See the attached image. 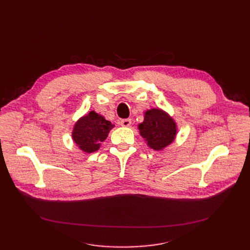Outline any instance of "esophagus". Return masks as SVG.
<instances>
[{"instance_id": "34e87169", "label": "esophagus", "mask_w": 250, "mask_h": 250, "mask_svg": "<svg viewBox=\"0 0 250 250\" xmlns=\"http://www.w3.org/2000/svg\"><path fill=\"white\" fill-rule=\"evenodd\" d=\"M121 125L123 126H129L130 125H132V120H130V118H125V120H122Z\"/></svg>"}]
</instances>
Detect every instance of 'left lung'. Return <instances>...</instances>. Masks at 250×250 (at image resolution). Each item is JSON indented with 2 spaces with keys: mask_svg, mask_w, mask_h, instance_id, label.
Listing matches in <instances>:
<instances>
[{
  "mask_svg": "<svg viewBox=\"0 0 250 250\" xmlns=\"http://www.w3.org/2000/svg\"><path fill=\"white\" fill-rule=\"evenodd\" d=\"M138 128L147 145L156 151L163 150L170 145L177 133L173 118L159 108L145 111L144 122L138 125Z\"/></svg>",
  "mask_w": 250,
  "mask_h": 250,
  "instance_id": "1",
  "label": "left lung"
}]
</instances>
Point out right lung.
<instances>
[{
  "mask_svg": "<svg viewBox=\"0 0 250 250\" xmlns=\"http://www.w3.org/2000/svg\"><path fill=\"white\" fill-rule=\"evenodd\" d=\"M113 126L109 121L92 110L75 124L72 137L83 152L93 153L100 148L101 143L107 138Z\"/></svg>",
  "mask_w": 250,
  "mask_h": 250,
  "instance_id": "add662e5",
  "label": "right lung"
}]
</instances>
